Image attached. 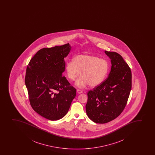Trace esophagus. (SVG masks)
<instances>
[{
  "label": "esophagus",
  "instance_id": "esophagus-1",
  "mask_svg": "<svg viewBox=\"0 0 155 155\" xmlns=\"http://www.w3.org/2000/svg\"><path fill=\"white\" fill-rule=\"evenodd\" d=\"M77 93L80 94L83 93V91L82 90H81V89H77Z\"/></svg>",
  "mask_w": 155,
  "mask_h": 155
}]
</instances>
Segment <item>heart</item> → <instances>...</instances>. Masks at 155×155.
<instances>
[{
  "label": "heart",
  "instance_id": "1",
  "mask_svg": "<svg viewBox=\"0 0 155 155\" xmlns=\"http://www.w3.org/2000/svg\"><path fill=\"white\" fill-rule=\"evenodd\" d=\"M109 64L104 59L92 55H80L73 60L67 62L65 70L67 77L71 81L81 74L75 82V85L84 88L89 85L96 87L101 84L107 78Z\"/></svg>",
  "mask_w": 155,
  "mask_h": 155
}]
</instances>
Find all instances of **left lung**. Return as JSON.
I'll list each match as a JSON object with an SVG mask.
<instances>
[{"mask_svg": "<svg viewBox=\"0 0 155 155\" xmlns=\"http://www.w3.org/2000/svg\"><path fill=\"white\" fill-rule=\"evenodd\" d=\"M104 52L112 64L109 77L88 91L86 105L88 117L98 124L110 122L121 114L132 86L131 71L122 56L116 52Z\"/></svg>", "mask_w": 155, "mask_h": 155, "instance_id": "obj_1", "label": "left lung"}]
</instances>
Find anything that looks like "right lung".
<instances>
[{"label":"right lung","mask_w":155,"mask_h":155,"mask_svg":"<svg viewBox=\"0 0 155 155\" xmlns=\"http://www.w3.org/2000/svg\"><path fill=\"white\" fill-rule=\"evenodd\" d=\"M69 43L42 48L30 59L25 83L32 109L51 120L64 117L76 96V89L62 75Z\"/></svg>","instance_id":"1"}]
</instances>
